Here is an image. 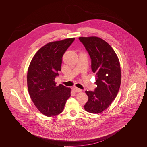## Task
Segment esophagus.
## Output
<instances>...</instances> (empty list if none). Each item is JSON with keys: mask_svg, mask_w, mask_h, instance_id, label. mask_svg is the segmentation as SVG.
<instances>
[{"mask_svg": "<svg viewBox=\"0 0 147 147\" xmlns=\"http://www.w3.org/2000/svg\"><path fill=\"white\" fill-rule=\"evenodd\" d=\"M73 90H74V91L75 92H80L82 91V90H81V89H79V88H76V87H74L73 88Z\"/></svg>", "mask_w": 147, "mask_h": 147, "instance_id": "34e87169", "label": "esophagus"}]
</instances>
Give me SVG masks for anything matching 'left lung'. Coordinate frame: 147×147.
<instances>
[{"instance_id": "8db88e82", "label": "left lung", "mask_w": 147, "mask_h": 147, "mask_svg": "<svg viewBox=\"0 0 147 147\" xmlns=\"http://www.w3.org/2000/svg\"><path fill=\"white\" fill-rule=\"evenodd\" d=\"M91 59V69L96 75L94 91H86L88 100L84 108L88 112L100 113L116 98L121 80L118 57L113 49L97 37L78 38Z\"/></svg>"}]
</instances>
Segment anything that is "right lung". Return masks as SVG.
<instances>
[{
	"instance_id": "right-lung-1",
	"label": "right lung",
	"mask_w": 147,
	"mask_h": 147,
	"mask_svg": "<svg viewBox=\"0 0 147 147\" xmlns=\"http://www.w3.org/2000/svg\"><path fill=\"white\" fill-rule=\"evenodd\" d=\"M75 38L47 43L35 53L29 64L27 83L33 103L47 117L56 116L64 110L71 89L57 86L55 79L61 71L62 57Z\"/></svg>"
}]
</instances>
